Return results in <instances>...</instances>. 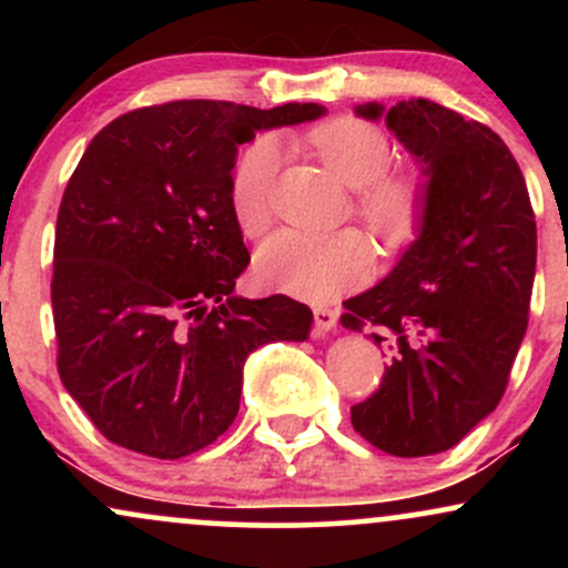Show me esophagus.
<instances>
[{
    "instance_id": "34e87169",
    "label": "esophagus",
    "mask_w": 568,
    "mask_h": 568,
    "mask_svg": "<svg viewBox=\"0 0 568 568\" xmlns=\"http://www.w3.org/2000/svg\"><path fill=\"white\" fill-rule=\"evenodd\" d=\"M336 310H328V306H315V328L317 334H331L336 328Z\"/></svg>"
}]
</instances>
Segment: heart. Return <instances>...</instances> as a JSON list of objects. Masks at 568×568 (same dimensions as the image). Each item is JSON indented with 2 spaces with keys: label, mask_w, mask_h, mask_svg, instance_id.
I'll use <instances>...</instances> for the list:
<instances>
[{
  "label": "heart",
  "mask_w": 568,
  "mask_h": 568,
  "mask_svg": "<svg viewBox=\"0 0 568 568\" xmlns=\"http://www.w3.org/2000/svg\"><path fill=\"white\" fill-rule=\"evenodd\" d=\"M323 165L355 186V213L387 247H403L422 230L427 184L414 168H387L393 143L374 122L342 114L306 133ZM283 152L272 135H258L240 152L230 175L232 216L247 237L275 219V181ZM374 251L357 230H283L258 247L256 272L270 288L310 302H331L371 275Z\"/></svg>",
  "instance_id": "heart-1"
}]
</instances>
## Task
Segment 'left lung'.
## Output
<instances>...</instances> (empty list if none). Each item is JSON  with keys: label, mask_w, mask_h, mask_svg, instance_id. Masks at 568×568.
Instances as JSON below:
<instances>
[{"label": "left lung", "mask_w": 568, "mask_h": 568, "mask_svg": "<svg viewBox=\"0 0 568 568\" xmlns=\"http://www.w3.org/2000/svg\"><path fill=\"white\" fill-rule=\"evenodd\" d=\"M379 120L419 160L422 230L379 285L344 302L342 325L389 352L382 384L352 406V427L393 456L448 452L505 395L537 270V221L518 162L491 128L427 98Z\"/></svg>", "instance_id": "8db88e82"}]
</instances>
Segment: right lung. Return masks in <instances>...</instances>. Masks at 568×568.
Wrapping results in <instances>:
<instances>
[{
  "mask_svg": "<svg viewBox=\"0 0 568 568\" xmlns=\"http://www.w3.org/2000/svg\"><path fill=\"white\" fill-rule=\"evenodd\" d=\"M171 101L109 122L71 173L55 224L58 374L103 438L154 459L211 446L240 410L243 366L304 342L312 310L240 298L247 247L230 205L240 143L323 116Z\"/></svg>",
  "mask_w": 568,
  "mask_h": 568,
  "instance_id": "1",
  "label": "right lung"
}]
</instances>
